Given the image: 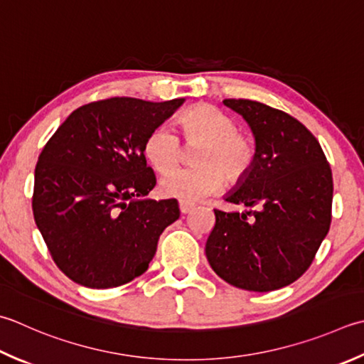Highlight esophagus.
<instances>
[{"label": "esophagus", "mask_w": 364, "mask_h": 364, "mask_svg": "<svg viewBox=\"0 0 364 364\" xmlns=\"http://www.w3.org/2000/svg\"><path fill=\"white\" fill-rule=\"evenodd\" d=\"M192 208H194V203L180 200V211L183 213V215H188V213H189Z\"/></svg>", "instance_id": "34e87169"}]
</instances>
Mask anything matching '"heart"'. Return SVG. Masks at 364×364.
<instances>
[{
  "label": "heart",
  "instance_id": "b5f03b06",
  "mask_svg": "<svg viewBox=\"0 0 364 364\" xmlns=\"http://www.w3.org/2000/svg\"><path fill=\"white\" fill-rule=\"evenodd\" d=\"M178 132L192 151V168H180L161 180V192L183 202H197L216 192L223 178L238 183L251 172L257 158L254 140L237 131V123L215 107L200 104L188 109L176 121ZM145 158L158 173H167L180 162V139L159 126L148 134L144 145Z\"/></svg>",
  "mask_w": 364,
  "mask_h": 364
}]
</instances>
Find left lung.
I'll list each match as a JSON object with an SVG mask.
<instances>
[{
    "instance_id": "left-lung-1",
    "label": "left lung",
    "mask_w": 364,
    "mask_h": 364,
    "mask_svg": "<svg viewBox=\"0 0 364 364\" xmlns=\"http://www.w3.org/2000/svg\"><path fill=\"white\" fill-rule=\"evenodd\" d=\"M224 105L245 118L257 149L251 172L225 200L259 210H215L206 259L235 287L277 290L311 267L330 230V164L314 135L289 113L249 99H224Z\"/></svg>"
}]
</instances>
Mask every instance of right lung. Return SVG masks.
<instances>
[{"instance_id":"add662e5","label":"right lung","mask_w":364,"mask_h":364,"mask_svg":"<svg viewBox=\"0 0 364 364\" xmlns=\"http://www.w3.org/2000/svg\"><path fill=\"white\" fill-rule=\"evenodd\" d=\"M183 102H90L70 113L46 144L34 170L33 215L69 279L110 289L148 269L161 233L180 218V208L176 198H144L156 186L144 145Z\"/></svg>"}]
</instances>
